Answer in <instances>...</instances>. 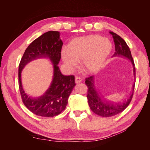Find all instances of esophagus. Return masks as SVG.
I'll return each mask as SVG.
<instances>
[{"label":"esophagus","instance_id":"34e87169","mask_svg":"<svg viewBox=\"0 0 150 150\" xmlns=\"http://www.w3.org/2000/svg\"><path fill=\"white\" fill-rule=\"evenodd\" d=\"M81 81H82V79H81L80 77H78V76H76V78H75V82H76V83H81Z\"/></svg>","mask_w":150,"mask_h":150}]
</instances>
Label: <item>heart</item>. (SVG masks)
I'll use <instances>...</instances> for the list:
<instances>
[{
  "mask_svg": "<svg viewBox=\"0 0 150 150\" xmlns=\"http://www.w3.org/2000/svg\"><path fill=\"white\" fill-rule=\"evenodd\" d=\"M112 49L111 42L101 36L90 35L72 39L62 54L64 63L71 69L82 61L84 69L96 72L101 69Z\"/></svg>",
  "mask_w": 150,
  "mask_h": 150,
  "instance_id": "1",
  "label": "heart"
}]
</instances>
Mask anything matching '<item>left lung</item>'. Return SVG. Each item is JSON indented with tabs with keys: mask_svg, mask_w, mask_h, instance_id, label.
I'll list each match as a JSON object with an SVG mask.
<instances>
[{
	"mask_svg": "<svg viewBox=\"0 0 150 150\" xmlns=\"http://www.w3.org/2000/svg\"><path fill=\"white\" fill-rule=\"evenodd\" d=\"M110 33L112 35L113 40H114L115 46V52L112 56H122L129 59L133 65V72L135 76L136 71L134 66V63L129 47L125 41L123 39H122L120 35L117 34L110 31ZM85 83L88 88L87 98L88 100V104L91 111L99 116L103 117H110L116 115L119 113L123 111L125 109L128 107L130 103L133 96V91L134 89V84L133 86L132 94L130 95L129 98L127 99V101L121 103H116L108 102L107 101H103L98 94L96 89L94 88V76H91L86 78Z\"/></svg>",
	"mask_w": 150,
	"mask_h": 150,
	"instance_id": "1",
	"label": "left lung"
}]
</instances>
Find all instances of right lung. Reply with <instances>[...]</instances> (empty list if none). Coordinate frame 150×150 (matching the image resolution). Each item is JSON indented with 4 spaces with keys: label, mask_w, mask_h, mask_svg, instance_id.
Segmentation results:
<instances>
[{
    "label": "right lung",
    "mask_w": 150,
    "mask_h": 150,
    "mask_svg": "<svg viewBox=\"0 0 150 150\" xmlns=\"http://www.w3.org/2000/svg\"><path fill=\"white\" fill-rule=\"evenodd\" d=\"M58 31H48L35 39L27 47L19 66V86L24 105L34 114L53 117L65 110L68 98L75 86L73 75L64 76L57 66L61 57L63 42ZM40 57L49 58L53 64L54 75L50 88L42 97L33 98L24 92L21 82V71L31 60Z\"/></svg>",
    "instance_id": "obj_1"
}]
</instances>
